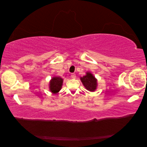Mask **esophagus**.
Returning a JSON list of instances; mask_svg holds the SVG:
<instances>
[{
    "instance_id": "obj_1",
    "label": "esophagus",
    "mask_w": 147,
    "mask_h": 147,
    "mask_svg": "<svg viewBox=\"0 0 147 147\" xmlns=\"http://www.w3.org/2000/svg\"><path fill=\"white\" fill-rule=\"evenodd\" d=\"M71 77H72V78H76V75H75V74L73 73V74H71Z\"/></svg>"
}]
</instances>
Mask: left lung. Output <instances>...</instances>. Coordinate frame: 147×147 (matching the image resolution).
<instances>
[{
  "label": "left lung",
  "instance_id": "1",
  "mask_svg": "<svg viewBox=\"0 0 147 147\" xmlns=\"http://www.w3.org/2000/svg\"><path fill=\"white\" fill-rule=\"evenodd\" d=\"M82 82L88 90L94 91L97 86V80L90 72H87L85 76L80 78Z\"/></svg>",
  "mask_w": 147,
  "mask_h": 147
}]
</instances>
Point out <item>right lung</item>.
I'll list each match as a JSON object with an SVG mask.
<instances>
[{"mask_svg":"<svg viewBox=\"0 0 147 147\" xmlns=\"http://www.w3.org/2000/svg\"><path fill=\"white\" fill-rule=\"evenodd\" d=\"M63 79L59 77H53L50 83V91L53 93H57L59 92L62 87L63 84Z\"/></svg>","mask_w":147,"mask_h":147,"instance_id":"add662e5","label":"right lung"}]
</instances>
